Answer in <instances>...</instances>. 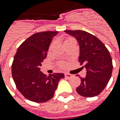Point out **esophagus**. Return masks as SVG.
<instances>
[{
    "label": "esophagus",
    "instance_id": "34e87169",
    "mask_svg": "<svg viewBox=\"0 0 120 120\" xmlns=\"http://www.w3.org/2000/svg\"><path fill=\"white\" fill-rule=\"evenodd\" d=\"M73 75L69 74V73H65V77L67 78V79H71V78L73 77Z\"/></svg>",
    "mask_w": 120,
    "mask_h": 120
}]
</instances>
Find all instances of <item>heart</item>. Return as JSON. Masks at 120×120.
Masks as SVG:
<instances>
[{
    "label": "heart",
    "instance_id": "heart-1",
    "mask_svg": "<svg viewBox=\"0 0 120 120\" xmlns=\"http://www.w3.org/2000/svg\"><path fill=\"white\" fill-rule=\"evenodd\" d=\"M71 40V39H68V40ZM62 66L63 67V65H62Z\"/></svg>",
    "mask_w": 120,
    "mask_h": 120
}]
</instances>
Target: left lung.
<instances>
[{
  "mask_svg": "<svg viewBox=\"0 0 120 120\" xmlns=\"http://www.w3.org/2000/svg\"><path fill=\"white\" fill-rule=\"evenodd\" d=\"M77 40L79 61L84 64L86 75L81 77L77 92L81 96L92 98L99 95L106 87L112 75V60L109 50L95 36L84 30H64Z\"/></svg>",
  "mask_w": 120,
  "mask_h": 120,
  "instance_id": "obj_1",
  "label": "left lung"
}]
</instances>
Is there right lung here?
<instances>
[{
  "instance_id": "right-lung-1",
  "label": "right lung",
  "mask_w": 120,
  "mask_h": 120,
  "mask_svg": "<svg viewBox=\"0 0 120 120\" xmlns=\"http://www.w3.org/2000/svg\"><path fill=\"white\" fill-rule=\"evenodd\" d=\"M57 31L38 32L29 37L17 50L11 66V73L17 88L31 101L44 103L54 96L58 81L64 73L48 76L40 71V66L47 55L52 38Z\"/></svg>"
}]
</instances>
